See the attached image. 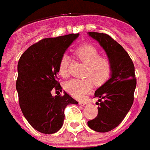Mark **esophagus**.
Listing matches in <instances>:
<instances>
[{
  "label": "esophagus",
  "instance_id": "1",
  "mask_svg": "<svg viewBox=\"0 0 150 150\" xmlns=\"http://www.w3.org/2000/svg\"><path fill=\"white\" fill-rule=\"evenodd\" d=\"M79 104L80 105H81V106H86V105H87L88 104V103L87 102H79Z\"/></svg>",
  "mask_w": 150,
  "mask_h": 150
}]
</instances>
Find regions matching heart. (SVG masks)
Masks as SVG:
<instances>
[{"instance_id":"heart-1","label":"heart","mask_w":150,"mask_h":150,"mask_svg":"<svg viewBox=\"0 0 150 150\" xmlns=\"http://www.w3.org/2000/svg\"><path fill=\"white\" fill-rule=\"evenodd\" d=\"M76 55L86 65L84 75L89 78L71 79L65 83L64 88L73 97L81 98L85 94L92 90L94 82L99 86L109 78L111 67L109 60L106 58H100L97 48L92 45L81 46L76 50ZM69 64V56L64 55L59 64V73L62 77H66L68 75Z\"/></svg>"}]
</instances>
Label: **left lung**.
<instances>
[{
    "label": "left lung",
    "mask_w": 150,
    "mask_h": 150,
    "mask_svg": "<svg viewBox=\"0 0 150 150\" xmlns=\"http://www.w3.org/2000/svg\"><path fill=\"white\" fill-rule=\"evenodd\" d=\"M106 52L111 64L110 78L94 93L98 98V116L88 121L89 128L98 132H107L123 121L133 103L137 86L135 68L128 52L107 34L88 32Z\"/></svg>",
    "instance_id": "8db88e82"
}]
</instances>
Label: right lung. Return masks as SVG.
Masks as SVG:
<instances>
[{
  "label": "right lung",
  "mask_w": 150,
  "mask_h": 150,
  "mask_svg": "<svg viewBox=\"0 0 150 150\" xmlns=\"http://www.w3.org/2000/svg\"><path fill=\"white\" fill-rule=\"evenodd\" d=\"M79 34L47 38L24 52L18 64L16 89L24 117L39 132L52 134L60 130L64 120V108L77 104L66 92L52 95L62 88L58 80L59 64L67 48Z\"/></svg>",
  "instance_id": "1"
}]
</instances>
